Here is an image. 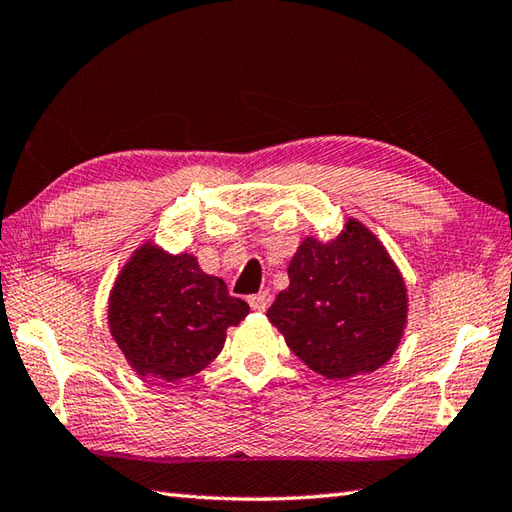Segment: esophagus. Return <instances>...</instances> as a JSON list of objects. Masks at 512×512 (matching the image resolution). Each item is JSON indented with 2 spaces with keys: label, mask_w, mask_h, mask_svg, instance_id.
<instances>
[{
  "label": "esophagus",
  "mask_w": 512,
  "mask_h": 512,
  "mask_svg": "<svg viewBox=\"0 0 512 512\" xmlns=\"http://www.w3.org/2000/svg\"><path fill=\"white\" fill-rule=\"evenodd\" d=\"M248 304H250V308H253V310H259V313H262V310H266L268 304H270V295L268 293L250 295L248 297Z\"/></svg>",
  "instance_id": "esophagus-1"
}]
</instances>
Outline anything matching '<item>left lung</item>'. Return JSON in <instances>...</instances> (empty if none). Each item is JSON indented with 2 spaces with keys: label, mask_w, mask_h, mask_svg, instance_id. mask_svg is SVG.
<instances>
[{
  "label": "left lung",
  "mask_w": 512,
  "mask_h": 512,
  "mask_svg": "<svg viewBox=\"0 0 512 512\" xmlns=\"http://www.w3.org/2000/svg\"><path fill=\"white\" fill-rule=\"evenodd\" d=\"M288 279L266 317L310 370L350 379L393 357L406 326V284L364 224L348 219L326 244L306 237Z\"/></svg>",
  "instance_id": "8db88e82"
}]
</instances>
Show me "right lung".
<instances>
[{
  "label": "right lung",
  "instance_id": "right-lung-1",
  "mask_svg": "<svg viewBox=\"0 0 512 512\" xmlns=\"http://www.w3.org/2000/svg\"><path fill=\"white\" fill-rule=\"evenodd\" d=\"M248 310L193 255H168L144 244L117 277L108 324L139 377L177 382L213 362L224 348L226 328L242 322Z\"/></svg>",
  "mask_w": 512,
  "mask_h": 512
}]
</instances>
